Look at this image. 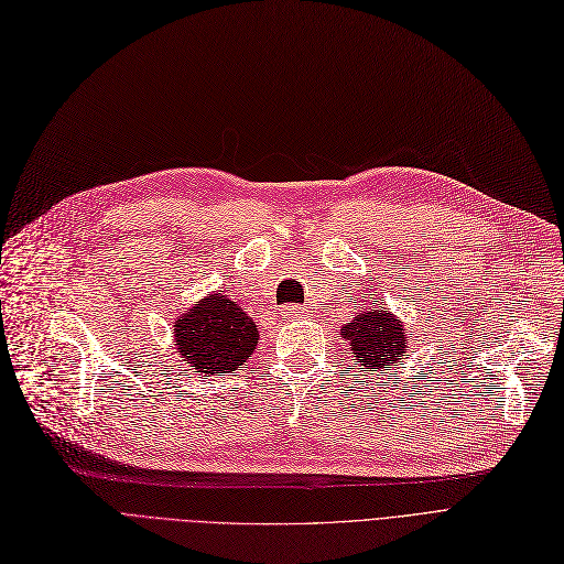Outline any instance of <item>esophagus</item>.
I'll return each instance as SVG.
<instances>
[{"mask_svg": "<svg viewBox=\"0 0 564 564\" xmlns=\"http://www.w3.org/2000/svg\"><path fill=\"white\" fill-rule=\"evenodd\" d=\"M281 314L288 316L290 321H297V318H302V316L306 314V308L300 306V304H290V306H283V308H281Z\"/></svg>", "mask_w": 564, "mask_h": 564, "instance_id": "1", "label": "esophagus"}]
</instances>
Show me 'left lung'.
Returning <instances> with one entry per match:
<instances>
[{"label":"left lung","instance_id":"1","mask_svg":"<svg viewBox=\"0 0 564 564\" xmlns=\"http://www.w3.org/2000/svg\"><path fill=\"white\" fill-rule=\"evenodd\" d=\"M341 337L348 341L352 358L362 369L383 373L388 367L404 360L409 337L404 323L383 306H369L341 327Z\"/></svg>","mask_w":564,"mask_h":564}]
</instances>
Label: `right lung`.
I'll list each match as a JSON object with an SVG mask.
<instances>
[{"label": "right lung", "mask_w": 564, "mask_h": 564, "mask_svg": "<svg viewBox=\"0 0 564 564\" xmlns=\"http://www.w3.org/2000/svg\"><path fill=\"white\" fill-rule=\"evenodd\" d=\"M174 346L199 373L225 377L241 367L258 346L260 332L246 311L223 290L206 295L174 321Z\"/></svg>", "instance_id": "1"}]
</instances>
